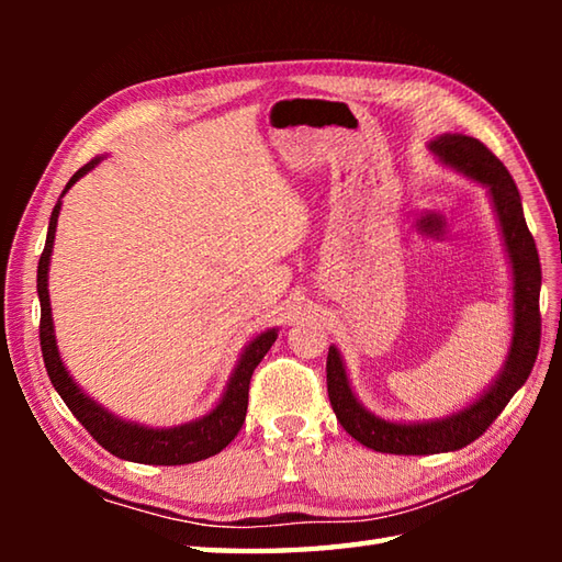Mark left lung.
I'll list each match as a JSON object with an SVG mask.
<instances>
[{"instance_id":"left-lung-1","label":"left lung","mask_w":562,"mask_h":562,"mask_svg":"<svg viewBox=\"0 0 562 562\" xmlns=\"http://www.w3.org/2000/svg\"><path fill=\"white\" fill-rule=\"evenodd\" d=\"M429 149L445 164L475 178L479 183H485L491 190L499 226L505 234L512 270H515V340H512L505 372L499 374L491 391L447 420L425 425H396L367 413L352 396L338 350L330 348L326 379L333 413H336L345 432L352 435L360 445L381 453H413L417 457V453L453 451L471 445L497 420L509 398L529 379L541 345V260L527 220H524L519 190L505 164L481 139L465 135H441L429 145Z\"/></svg>"}]
</instances>
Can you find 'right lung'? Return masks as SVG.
<instances>
[{
	"instance_id": "add662e5",
	"label": "right lung",
	"mask_w": 562,
	"mask_h": 562,
	"mask_svg": "<svg viewBox=\"0 0 562 562\" xmlns=\"http://www.w3.org/2000/svg\"><path fill=\"white\" fill-rule=\"evenodd\" d=\"M99 161L101 159L83 164L81 169L69 178L67 188L75 186L79 178L87 171H91ZM59 205H63V202L57 200V205L50 214V226H47L45 248L38 260L41 350H43L47 376H50L59 398L67 403L71 415L87 427V432L117 459L135 461V463H154V465H183V463H195V461L214 457V453H220L238 435V429H241L246 420L250 376H254L256 367L272 348L278 333L274 330L260 333V336L248 345L246 352L241 355V362H238L234 369V376L229 381V386H226L224 398L220 401L217 408L202 417V420L173 427V429H149V427L117 420V417H113L111 413H105L101 405L83 396L75 381H71V376L67 374V369L63 367V360H59L57 355V345L53 336V318H50V296H47V266H50Z\"/></svg>"
}]
</instances>
